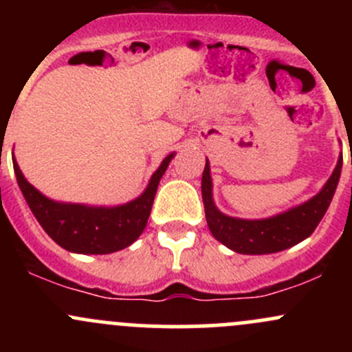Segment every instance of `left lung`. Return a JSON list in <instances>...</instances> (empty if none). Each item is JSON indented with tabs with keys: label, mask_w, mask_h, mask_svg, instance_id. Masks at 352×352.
<instances>
[{
	"label": "left lung",
	"mask_w": 352,
	"mask_h": 352,
	"mask_svg": "<svg viewBox=\"0 0 352 352\" xmlns=\"http://www.w3.org/2000/svg\"><path fill=\"white\" fill-rule=\"evenodd\" d=\"M340 168H342V155L324 189L301 206L267 219H239L219 212L212 202L209 163L206 162L201 189L209 230L218 242L239 254H274L293 247L301 240L308 239L327 212L339 182Z\"/></svg>",
	"instance_id": "obj_1"
}]
</instances>
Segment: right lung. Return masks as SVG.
<instances>
[{"label":"right lung","mask_w":352,"mask_h":352,"mask_svg":"<svg viewBox=\"0 0 352 352\" xmlns=\"http://www.w3.org/2000/svg\"><path fill=\"white\" fill-rule=\"evenodd\" d=\"M172 158L173 153H170L163 160L140 197L116 208H90L54 202L42 196L25 180L16 162L13 163V168L28 208L56 243L78 254H110L129 247L143 233L160 179Z\"/></svg>","instance_id":"add662e5"}]
</instances>
